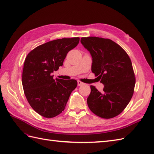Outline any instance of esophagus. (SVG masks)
Wrapping results in <instances>:
<instances>
[{
    "mask_svg": "<svg viewBox=\"0 0 154 154\" xmlns=\"http://www.w3.org/2000/svg\"><path fill=\"white\" fill-rule=\"evenodd\" d=\"M77 84L79 86H81V85H83L84 83L83 82H81V81H77Z\"/></svg>",
    "mask_w": 154,
    "mask_h": 154,
    "instance_id": "esophagus-1",
    "label": "esophagus"
}]
</instances>
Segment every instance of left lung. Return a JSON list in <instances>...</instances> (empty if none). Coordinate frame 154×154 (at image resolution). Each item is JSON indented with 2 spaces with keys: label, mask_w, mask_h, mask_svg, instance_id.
Segmentation results:
<instances>
[{
  "label": "left lung",
  "mask_w": 154,
  "mask_h": 154,
  "mask_svg": "<svg viewBox=\"0 0 154 154\" xmlns=\"http://www.w3.org/2000/svg\"><path fill=\"white\" fill-rule=\"evenodd\" d=\"M81 42L93 58L91 71L104 85L103 92L91 85L87 104L92 112L103 119L119 115L130 103L136 79L128 55L110 39L81 38Z\"/></svg>",
  "instance_id": "1"
}]
</instances>
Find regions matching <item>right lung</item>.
<instances>
[{"mask_svg":"<svg viewBox=\"0 0 154 154\" xmlns=\"http://www.w3.org/2000/svg\"><path fill=\"white\" fill-rule=\"evenodd\" d=\"M79 42V37L52 40L34 48L26 57L23 89L31 107L41 116L53 118L61 114L77 87L76 80L54 79L51 73L63 65L68 52Z\"/></svg>","mask_w":154,"mask_h":154,"instance_id":"right-lung-1","label":"right lung"}]
</instances>
